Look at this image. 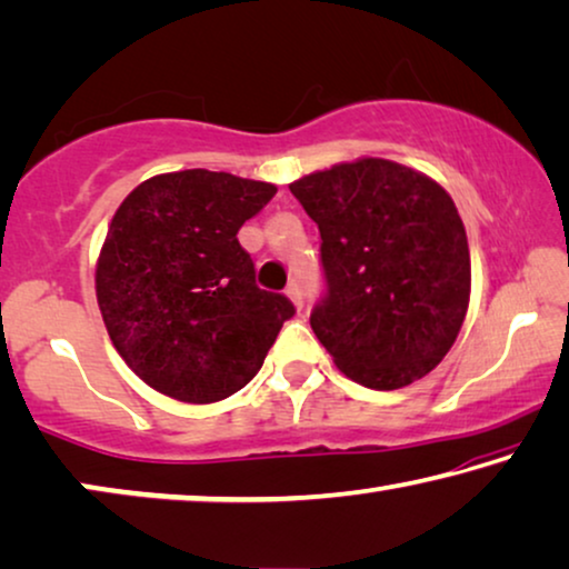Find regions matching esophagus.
Listing matches in <instances>:
<instances>
[{"instance_id": "esophagus-1", "label": "esophagus", "mask_w": 569, "mask_h": 569, "mask_svg": "<svg viewBox=\"0 0 569 569\" xmlns=\"http://www.w3.org/2000/svg\"><path fill=\"white\" fill-rule=\"evenodd\" d=\"M287 298H290L295 305H298V308H302V287H300V282H298V279H292V282L290 284H287Z\"/></svg>"}]
</instances>
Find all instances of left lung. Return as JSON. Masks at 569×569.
Masks as SVG:
<instances>
[{"label": "left lung", "mask_w": 569, "mask_h": 569, "mask_svg": "<svg viewBox=\"0 0 569 569\" xmlns=\"http://www.w3.org/2000/svg\"><path fill=\"white\" fill-rule=\"evenodd\" d=\"M320 230L323 298L310 312L336 367L372 390L421 380L455 343L469 302L462 218L443 189L385 159L290 184Z\"/></svg>", "instance_id": "left-lung-1"}]
</instances>
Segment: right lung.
Returning <instances> with one entry per match:
<instances>
[{"label": "right lung", "instance_id": "1", "mask_svg": "<svg viewBox=\"0 0 569 569\" xmlns=\"http://www.w3.org/2000/svg\"><path fill=\"white\" fill-rule=\"evenodd\" d=\"M274 184L187 169L146 179L114 212L97 261L107 333L146 385L216 402L249 385L295 305L261 290L238 230Z\"/></svg>", "mask_w": 569, "mask_h": 569}]
</instances>
